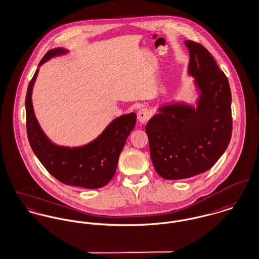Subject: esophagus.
Masks as SVG:
<instances>
[{
  "label": "esophagus",
  "instance_id": "1",
  "mask_svg": "<svg viewBox=\"0 0 259 259\" xmlns=\"http://www.w3.org/2000/svg\"><path fill=\"white\" fill-rule=\"evenodd\" d=\"M151 117V112L148 110V109H145V108H142L140 111H139V114H138V119L141 123H144L146 122L149 118Z\"/></svg>",
  "mask_w": 259,
  "mask_h": 259
}]
</instances>
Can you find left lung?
Returning <instances> with one entry per match:
<instances>
[{
  "label": "left lung",
  "mask_w": 259,
  "mask_h": 259,
  "mask_svg": "<svg viewBox=\"0 0 259 259\" xmlns=\"http://www.w3.org/2000/svg\"><path fill=\"white\" fill-rule=\"evenodd\" d=\"M188 74L198 93L195 106L184 101L158 107L146 123L152 164L166 180L204 173L224 154L232 137V94L225 73L211 53L185 40Z\"/></svg>",
  "instance_id": "obj_1"
}]
</instances>
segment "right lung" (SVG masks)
<instances>
[{
    "mask_svg": "<svg viewBox=\"0 0 259 259\" xmlns=\"http://www.w3.org/2000/svg\"><path fill=\"white\" fill-rule=\"evenodd\" d=\"M67 53L69 50L64 47L50 49L29 82L25 97L27 138L38 160L58 181L69 186L101 188L116 173L119 154L136 125L137 114L133 112L114 118L96 139L80 146H64L50 141L35 118L32 89L39 67L51 58Z\"/></svg>",
    "mask_w": 259,
    "mask_h": 259,
    "instance_id": "obj_1",
    "label": "right lung"
}]
</instances>
